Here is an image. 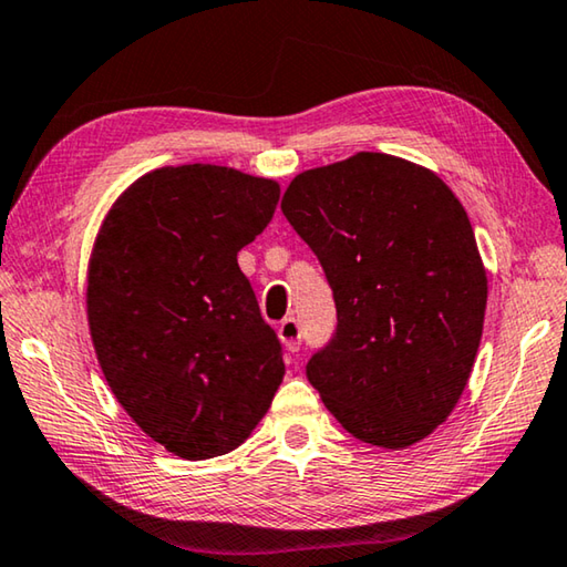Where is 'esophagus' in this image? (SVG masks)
I'll return each instance as SVG.
<instances>
[{
  "instance_id": "obj_1",
  "label": "esophagus",
  "mask_w": 567,
  "mask_h": 567,
  "mask_svg": "<svg viewBox=\"0 0 567 567\" xmlns=\"http://www.w3.org/2000/svg\"><path fill=\"white\" fill-rule=\"evenodd\" d=\"M277 336H280L287 353H298L300 350V322L295 318H285L277 326Z\"/></svg>"
}]
</instances>
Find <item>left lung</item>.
Masks as SVG:
<instances>
[{"label":"left lung","instance_id":"1","mask_svg":"<svg viewBox=\"0 0 567 567\" xmlns=\"http://www.w3.org/2000/svg\"><path fill=\"white\" fill-rule=\"evenodd\" d=\"M282 212L318 255L338 310L308 381L365 444L426 439L462 399L487 308L462 202L431 168L361 151L295 176Z\"/></svg>","mask_w":567,"mask_h":567}]
</instances>
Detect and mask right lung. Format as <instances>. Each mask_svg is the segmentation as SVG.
<instances>
[{"label":"right lung","mask_w":567,"mask_h":567,"mask_svg":"<svg viewBox=\"0 0 567 567\" xmlns=\"http://www.w3.org/2000/svg\"><path fill=\"white\" fill-rule=\"evenodd\" d=\"M275 178L164 166L113 202L87 262L97 363L143 434L188 462L245 444L280 389V340L237 265L272 219Z\"/></svg>","instance_id":"add662e5"}]
</instances>
